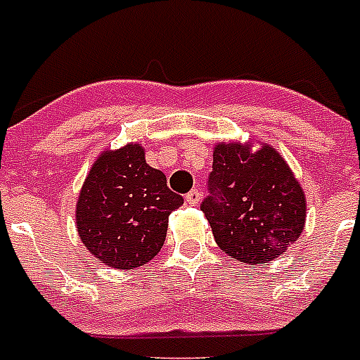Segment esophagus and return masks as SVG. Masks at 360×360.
<instances>
[{"label": "esophagus", "instance_id": "1", "mask_svg": "<svg viewBox=\"0 0 360 360\" xmlns=\"http://www.w3.org/2000/svg\"><path fill=\"white\" fill-rule=\"evenodd\" d=\"M185 201H186V205H198V203L201 201V192L198 188L190 190L188 194H186Z\"/></svg>", "mask_w": 360, "mask_h": 360}]
</instances>
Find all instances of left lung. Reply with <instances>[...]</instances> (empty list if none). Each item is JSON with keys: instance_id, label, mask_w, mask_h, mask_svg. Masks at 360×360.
<instances>
[{"instance_id": "obj_1", "label": "left lung", "mask_w": 360, "mask_h": 360, "mask_svg": "<svg viewBox=\"0 0 360 360\" xmlns=\"http://www.w3.org/2000/svg\"><path fill=\"white\" fill-rule=\"evenodd\" d=\"M305 203L302 186L271 146L257 151L242 144L214 148L201 210L229 257L264 264L283 255L305 227Z\"/></svg>"}]
</instances>
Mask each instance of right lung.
Segmentation results:
<instances>
[{
	"instance_id": "add662e5",
	"label": "right lung",
	"mask_w": 360,
	"mask_h": 360,
	"mask_svg": "<svg viewBox=\"0 0 360 360\" xmlns=\"http://www.w3.org/2000/svg\"><path fill=\"white\" fill-rule=\"evenodd\" d=\"M183 198L166 175L146 162L140 144L105 151L96 159L77 200L75 221L86 250L116 270H133L165 244L168 216Z\"/></svg>"
}]
</instances>
